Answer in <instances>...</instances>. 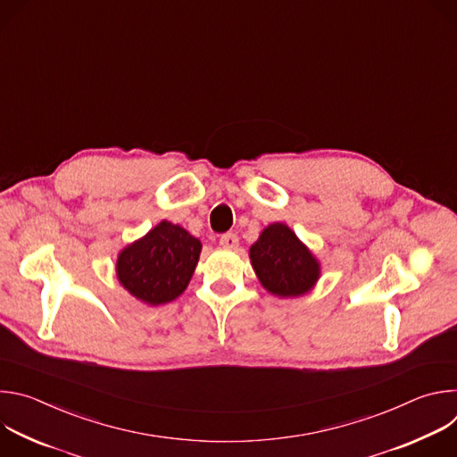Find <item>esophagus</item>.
Here are the masks:
<instances>
[{
	"label": "esophagus",
	"instance_id": "esophagus-1",
	"mask_svg": "<svg viewBox=\"0 0 457 457\" xmlns=\"http://www.w3.org/2000/svg\"><path fill=\"white\" fill-rule=\"evenodd\" d=\"M219 244L224 247V249H237L238 247V237L235 233H224L220 238H219Z\"/></svg>",
	"mask_w": 457,
	"mask_h": 457
}]
</instances>
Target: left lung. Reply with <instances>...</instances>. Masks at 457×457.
<instances>
[{
	"label": "left lung",
	"mask_w": 457,
	"mask_h": 457,
	"mask_svg": "<svg viewBox=\"0 0 457 457\" xmlns=\"http://www.w3.org/2000/svg\"><path fill=\"white\" fill-rule=\"evenodd\" d=\"M249 258L260 284L280 298L305 295L320 278V262L282 222L270 224L260 233Z\"/></svg>",
	"instance_id": "obj_1"
}]
</instances>
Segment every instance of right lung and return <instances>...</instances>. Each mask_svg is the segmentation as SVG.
Returning <instances> with one entry per match:
<instances>
[{
    "instance_id": "right-lung-1",
    "label": "right lung",
    "mask_w": 457,
    "mask_h": 457,
    "mask_svg": "<svg viewBox=\"0 0 457 457\" xmlns=\"http://www.w3.org/2000/svg\"><path fill=\"white\" fill-rule=\"evenodd\" d=\"M203 244L179 224L162 220L117 256L120 286L148 305H162L184 293Z\"/></svg>"
}]
</instances>
